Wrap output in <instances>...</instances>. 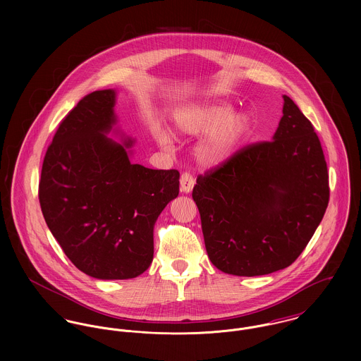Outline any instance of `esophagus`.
Wrapping results in <instances>:
<instances>
[{"instance_id":"34e87169","label":"esophagus","mask_w":361,"mask_h":361,"mask_svg":"<svg viewBox=\"0 0 361 361\" xmlns=\"http://www.w3.org/2000/svg\"><path fill=\"white\" fill-rule=\"evenodd\" d=\"M193 186H195V178L188 172L182 173V176H180V190L183 193H190L193 190Z\"/></svg>"}]
</instances>
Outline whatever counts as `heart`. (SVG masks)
Returning <instances> with one entry per match:
<instances>
[{
	"label": "heart",
	"instance_id": "heart-1",
	"mask_svg": "<svg viewBox=\"0 0 361 361\" xmlns=\"http://www.w3.org/2000/svg\"><path fill=\"white\" fill-rule=\"evenodd\" d=\"M173 122L180 136L204 135L195 147L196 162L203 168H216L228 162L250 129V116L245 111L232 112V105L221 100L183 105L176 109ZM157 142L169 149L172 137L161 130L157 133Z\"/></svg>",
	"mask_w": 361,
	"mask_h": 361
}]
</instances>
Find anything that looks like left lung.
Returning <instances> with one entry per match:
<instances>
[{
	"mask_svg": "<svg viewBox=\"0 0 361 361\" xmlns=\"http://www.w3.org/2000/svg\"><path fill=\"white\" fill-rule=\"evenodd\" d=\"M271 142L243 149L193 188L211 262L225 274L267 275L302 255L329 200L317 133L288 96Z\"/></svg>",
	"mask_w": 361,
	"mask_h": 361,
	"instance_id": "1",
	"label": "left lung"
}]
</instances>
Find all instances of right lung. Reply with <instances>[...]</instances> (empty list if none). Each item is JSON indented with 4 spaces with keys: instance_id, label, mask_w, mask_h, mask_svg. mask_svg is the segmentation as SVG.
Here are the masks:
<instances>
[{
    "instance_id": "obj_1",
    "label": "right lung",
    "mask_w": 361,
    "mask_h": 361,
    "mask_svg": "<svg viewBox=\"0 0 361 361\" xmlns=\"http://www.w3.org/2000/svg\"><path fill=\"white\" fill-rule=\"evenodd\" d=\"M115 103L116 90H97L65 116L39 183L52 236L76 268L97 279H130L150 267L155 221L179 195L178 171L132 162L135 140L118 129Z\"/></svg>"
}]
</instances>
